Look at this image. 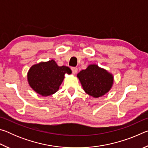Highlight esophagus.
<instances>
[{
    "instance_id": "obj_1",
    "label": "esophagus",
    "mask_w": 148,
    "mask_h": 148,
    "mask_svg": "<svg viewBox=\"0 0 148 148\" xmlns=\"http://www.w3.org/2000/svg\"><path fill=\"white\" fill-rule=\"evenodd\" d=\"M71 70H72V73H73L74 74H76L77 72V69L76 68V67H72L71 68Z\"/></svg>"
}]
</instances>
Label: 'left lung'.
<instances>
[{
  "mask_svg": "<svg viewBox=\"0 0 148 148\" xmlns=\"http://www.w3.org/2000/svg\"><path fill=\"white\" fill-rule=\"evenodd\" d=\"M77 76L84 91L95 98L108 92L114 82L111 74L96 64L89 65L86 70L80 71Z\"/></svg>",
  "mask_w": 148,
  "mask_h": 148,
  "instance_id": "obj_1",
  "label": "left lung"
}]
</instances>
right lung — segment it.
<instances>
[{"mask_svg":"<svg viewBox=\"0 0 148 148\" xmlns=\"http://www.w3.org/2000/svg\"><path fill=\"white\" fill-rule=\"evenodd\" d=\"M72 73L68 66H59L53 60L32 66L28 72V82L32 89L42 96H49L58 91L64 74Z\"/></svg>","mask_w":148,"mask_h":148,"instance_id":"right-lung-1","label":"right lung"}]
</instances>
